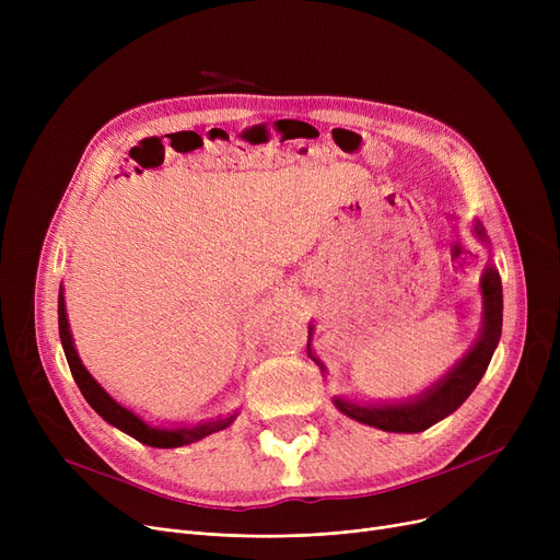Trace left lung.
<instances>
[{
  "label": "left lung",
  "instance_id": "8db88e82",
  "mask_svg": "<svg viewBox=\"0 0 560 560\" xmlns=\"http://www.w3.org/2000/svg\"><path fill=\"white\" fill-rule=\"evenodd\" d=\"M475 235L479 243L490 247V241L486 235V229L479 220L472 222ZM490 252V249H488ZM481 290V329L477 340L472 342L463 359L454 363L452 370H447L438 381H433L431 386H427L420 395H413L408 399H397V401H357L349 397H334V406L340 410L342 416L357 420L361 424L381 429V431H393V433H420L435 422L445 420L452 416L454 410L472 395L481 376L486 374L490 359L494 354V349L499 345V338H502V313H504V295H502V279H499V272L492 265V260L486 265V270L479 281ZM315 327L308 325V357L315 361L322 374H327L325 363H322L313 354V338Z\"/></svg>",
  "mask_w": 560,
  "mask_h": 560
}]
</instances>
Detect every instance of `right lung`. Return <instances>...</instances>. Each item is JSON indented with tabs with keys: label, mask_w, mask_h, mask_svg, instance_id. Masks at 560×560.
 Returning a JSON list of instances; mask_svg holds the SVG:
<instances>
[{
	"label": "right lung",
	"mask_w": 560,
	"mask_h": 560,
	"mask_svg": "<svg viewBox=\"0 0 560 560\" xmlns=\"http://www.w3.org/2000/svg\"><path fill=\"white\" fill-rule=\"evenodd\" d=\"M63 295H66V288L61 283V288H58V334H61V345L66 351L70 372L77 381L81 395L85 397V401L91 404L95 413L102 420H106L110 427L125 431L127 435L136 438L142 445L159 447V450H172V447H184V445L197 443V440H201L206 435L226 429L235 420V416H238V413H233L226 418H211V420H201L197 424H176V427H154L150 422H144L138 413H133L131 408L122 406L120 401H115L100 386V381L85 370L83 361L79 359V351L74 347Z\"/></svg>",
	"instance_id": "1"
}]
</instances>
